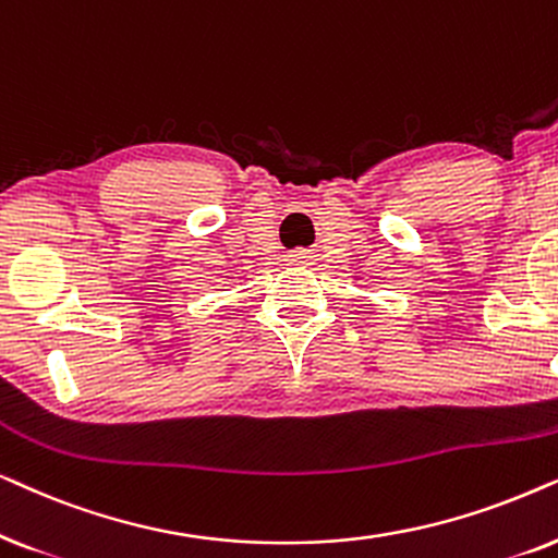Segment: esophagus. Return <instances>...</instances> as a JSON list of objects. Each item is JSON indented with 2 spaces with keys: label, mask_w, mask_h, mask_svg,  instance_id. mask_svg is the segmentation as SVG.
<instances>
[{
  "label": "esophagus",
  "mask_w": 558,
  "mask_h": 558,
  "mask_svg": "<svg viewBox=\"0 0 558 558\" xmlns=\"http://www.w3.org/2000/svg\"><path fill=\"white\" fill-rule=\"evenodd\" d=\"M293 257H301V255H293Z\"/></svg>",
  "instance_id": "1"
}]
</instances>
